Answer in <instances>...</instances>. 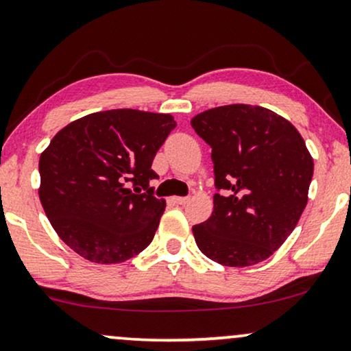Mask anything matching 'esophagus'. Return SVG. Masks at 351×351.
<instances>
[{"label":"esophagus","instance_id":"1","mask_svg":"<svg viewBox=\"0 0 351 351\" xmlns=\"http://www.w3.org/2000/svg\"><path fill=\"white\" fill-rule=\"evenodd\" d=\"M189 197H172V202L177 203V204H185L189 203Z\"/></svg>","mask_w":351,"mask_h":351}]
</instances>
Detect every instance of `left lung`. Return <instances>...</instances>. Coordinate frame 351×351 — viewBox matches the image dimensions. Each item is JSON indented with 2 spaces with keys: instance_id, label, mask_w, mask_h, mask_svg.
<instances>
[{
  "instance_id": "obj_1",
  "label": "left lung",
  "mask_w": 351,
  "mask_h": 351,
  "mask_svg": "<svg viewBox=\"0 0 351 351\" xmlns=\"http://www.w3.org/2000/svg\"><path fill=\"white\" fill-rule=\"evenodd\" d=\"M192 127L213 148L216 193L208 221L193 226L198 248L230 267L274 254L308 203L315 162L292 122L271 109L227 104L199 112Z\"/></svg>"
}]
</instances>
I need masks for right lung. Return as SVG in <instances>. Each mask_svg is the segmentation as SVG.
<instances>
[{"label":"right lung","instance_id":"1","mask_svg":"<svg viewBox=\"0 0 351 351\" xmlns=\"http://www.w3.org/2000/svg\"><path fill=\"white\" fill-rule=\"evenodd\" d=\"M176 125L171 114L109 109L53 136L40 154L38 197L67 247L92 263L117 265L152 243L166 208L149 189L158 179L152 165Z\"/></svg>","mask_w":351,"mask_h":351}]
</instances>
